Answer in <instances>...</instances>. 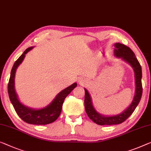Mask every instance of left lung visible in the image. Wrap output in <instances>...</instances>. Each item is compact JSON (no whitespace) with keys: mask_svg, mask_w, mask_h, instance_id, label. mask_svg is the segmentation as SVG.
Wrapping results in <instances>:
<instances>
[{"mask_svg":"<svg viewBox=\"0 0 151 151\" xmlns=\"http://www.w3.org/2000/svg\"><path fill=\"white\" fill-rule=\"evenodd\" d=\"M114 54L116 57L121 58L129 63L133 67L136 77V94L131 105L125 111L120 114L112 116H104L100 115L94 109L92 105L91 100L87 89H85V111L90 119H91L96 124L104 125H116L124 122L131 114L133 113L137 106L140 102L142 94V68L138 60L135 55L133 51L129 47L117 42L115 45Z\"/></svg>","mask_w":151,"mask_h":151,"instance_id":"1","label":"left lung"}]
</instances>
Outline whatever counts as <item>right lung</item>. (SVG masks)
Returning <instances> with one entry per match:
<instances>
[{"label": "right lung", "mask_w": 151, "mask_h": 151, "mask_svg": "<svg viewBox=\"0 0 151 151\" xmlns=\"http://www.w3.org/2000/svg\"><path fill=\"white\" fill-rule=\"evenodd\" d=\"M32 49V47H29L26 49L25 51L13 64L8 83V93L15 112L22 120L29 124L47 125L53 123L59 117L65 98L73 91V89L75 88L77 84L76 83H73L70 86L63 90L59 94H58V96L48 106L42 109L33 110L28 109L25 106L22 104L18 100L14 88L15 73L18 66L23 61L26 54Z\"/></svg>", "instance_id": "add662e5"}]
</instances>
